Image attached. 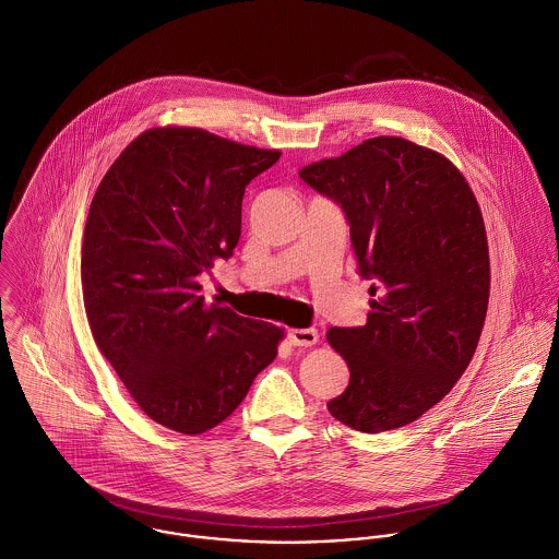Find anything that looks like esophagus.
I'll return each mask as SVG.
<instances>
[{"mask_svg":"<svg viewBox=\"0 0 559 559\" xmlns=\"http://www.w3.org/2000/svg\"><path fill=\"white\" fill-rule=\"evenodd\" d=\"M288 342L293 346H312L319 342V331L317 329H290Z\"/></svg>","mask_w":559,"mask_h":559,"instance_id":"obj_1","label":"esophagus"}]
</instances>
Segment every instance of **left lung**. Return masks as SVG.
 Instances as JSON below:
<instances>
[{
	"label": "left lung",
	"instance_id": "obj_1",
	"mask_svg": "<svg viewBox=\"0 0 559 559\" xmlns=\"http://www.w3.org/2000/svg\"><path fill=\"white\" fill-rule=\"evenodd\" d=\"M299 176L342 206L359 275L374 280L368 322L326 331L350 370L326 408L361 432L406 426L448 396L478 346L490 290L478 200L448 157L392 135Z\"/></svg>",
	"mask_w": 559,
	"mask_h": 559
}]
</instances>
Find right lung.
Listing matches in <instances>:
<instances>
[{"label":"right lung","mask_w":559,"mask_h":559,"mask_svg":"<svg viewBox=\"0 0 559 559\" xmlns=\"http://www.w3.org/2000/svg\"><path fill=\"white\" fill-rule=\"evenodd\" d=\"M282 157L195 127L138 135L85 222L81 288L96 346L160 426L202 435L235 413L284 329L209 306L198 275L230 258L245 187Z\"/></svg>","instance_id":"1"}]
</instances>
